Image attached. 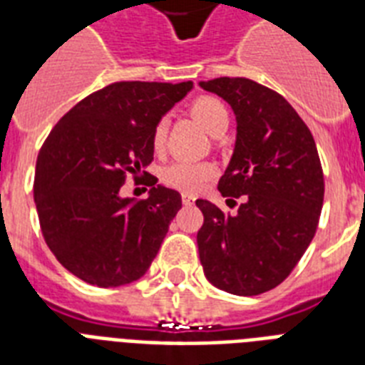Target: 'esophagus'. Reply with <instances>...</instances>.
Returning <instances> with one entry per match:
<instances>
[{
  "instance_id": "34e87169",
  "label": "esophagus",
  "mask_w": 365,
  "mask_h": 365,
  "mask_svg": "<svg viewBox=\"0 0 365 365\" xmlns=\"http://www.w3.org/2000/svg\"><path fill=\"white\" fill-rule=\"evenodd\" d=\"M182 202H183V206L195 205V197H191V195H183V197H182Z\"/></svg>"
}]
</instances>
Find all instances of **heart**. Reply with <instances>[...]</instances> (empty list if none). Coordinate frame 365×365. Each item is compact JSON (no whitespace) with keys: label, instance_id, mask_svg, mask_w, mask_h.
I'll return each mask as SVG.
<instances>
[{"label":"heart","instance_id":"1","mask_svg":"<svg viewBox=\"0 0 365 365\" xmlns=\"http://www.w3.org/2000/svg\"><path fill=\"white\" fill-rule=\"evenodd\" d=\"M191 115L210 132L212 136H222L229 126V111L227 106L216 96H199L193 100L189 108ZM166 132H168V121L159 119L155 123L151 132V145L155 151H163L166 143ZM216 174V166L205 160H174L166 165L160 172L163 182L168 187L182 191V193H197L205 187L206 182L212 180Z\"/></svg>","mask_w":365,"mask_h":365}]
</instances>
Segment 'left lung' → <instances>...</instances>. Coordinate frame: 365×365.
Here are the masks:
<instances>
[{"label": "left lung", "instance_id": "left-lung-1", "mask_svg": "<svg viewBox=\"0 0 365 365\" xmlns=\"http://www.w3.org/2000/svg\"><path fill=\"white\" fill-rule=\"evenodd\" d=\"M200 87L222 96L237 117L233 157L217 189L233 205L223 214L197 200V233L208 282L235 295H259L294 271L317 233L324 174L309 126L284 96L246 77H217Z\"/></svg>", "mask_w": 365, "mask_h": 365}]
</instances>
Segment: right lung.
<instances>
[{"label":"right lung","mask_w":365,"mask_h":365,"mask_svg":"<svg viewBox=\"0 0 365 365\" xmlns=\"http://www.w3.org/2000/svg\"><path fill=\"white\" fill-rule=\"evenodd\" d=\"M191 88V81L111 83L73 106L43 143L34 182L41 233L87 284L134 282L159 252L182 197L155 176L148 199L121 197V187L153 160L155 123Z\"/></svg>","instance_id":"1"}]
</instances>
